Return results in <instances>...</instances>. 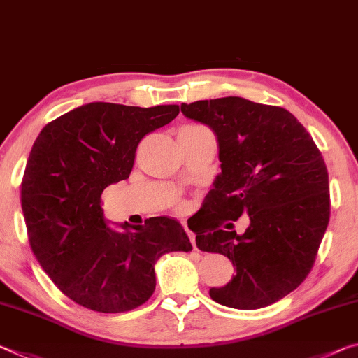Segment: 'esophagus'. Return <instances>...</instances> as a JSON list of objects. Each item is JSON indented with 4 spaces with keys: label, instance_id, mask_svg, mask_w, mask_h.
<instances>
[{
    "label": "esophagus",
    "instance_id": "34e87169",
    "mask_svg": "<svg viewBox=\"0 0 358 358\" xmlns=\"http://www.w3.org/2000/svg\"><path fill=\"white\" fill-rule=\"evenodd\" d=\"M184 228H185V231H187V234H189V238H190V243H192V245H193V249L196 250V241H195V233H192L189 228H187L185 225H184Z\"/></svg>",
    "mask_w": 358,
    "mask_h": 358
}]
</instances>
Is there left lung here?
Masks as SVG:
<instances>
[{"label": "left lung", "instance_id": "8db88e82", "mask_svg": "<svg viewBox=\"0 0 358 358\" xmlns=\"http://www.w3.org/2000/svg\"><path fill=\"white\" fill-rule=\"evenodd\" d=\"M180 110L219 143L222 173L192 231L198 249L228 257L236 274L209 295L234 309L269 306L294 292L315 262L330 220L324 157L284 108L227 96L184 103ZM241 215H250L243 235L221 230Z\"/></svg>", "mask_w": 358, "mask_h": 358}]
</instances>
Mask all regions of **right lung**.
I'll list each match as a JSON object with an SVG mask.
<instances>
[{
    "mask_svg": "<svg viewBox=\"0 0 358 358\" xmlns=\"http://www.w3.org/2000/svg\"><path fill=\"white\" fill-rule=\"evenodd\" d=\"M178 104L154 108L89 103L41 130L22 179V210L39 265L64 295L96 313H125L155 290V262L190 252L178 220L150 217L117 231L101 193L130 176L138 144L169 124Z\"/></svg>",
    "mask_w": 358,
    "mask_h": 358,
    "instance_id": "add662e5",
    "label": "right lung"
}]
</instances>
